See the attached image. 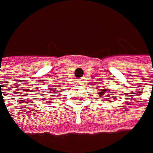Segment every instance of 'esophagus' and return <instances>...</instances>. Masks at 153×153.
I'll return each instance as SVG.
<instances>
[{"mask_svg": "<svg viewBox=\"0 0 153 153\" xmlns=\"http://www.w3.org/2000/svg\"><path fill=\"white\" fill-rule=\"evenodd\" d=\"M80 80H81V79H79V81H77V82H78V83H81V81H80Z\"/></svg>", "mask_w": 153, "mask_h": 153, "instance_id": "1", "label": "esophagus"}]
</instances>
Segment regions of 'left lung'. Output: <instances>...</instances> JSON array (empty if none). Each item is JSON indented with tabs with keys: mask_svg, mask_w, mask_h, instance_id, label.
Segmentation results:
<instances>
[{
	"mask_svg": "<svg viewBox=\"0 0 153 153\" xmlns=\"http://www.w3.org/2000/svg\"><path fill=\"white\" fill-rule=\"evenodd\" d=\"M98 92H99V93H98L99 96L100 97V98H102V97L105 95V93H107V94H108V93H111V90H108V89H100V90H99Z\"/></svg>",
	"mask_w": 153,
	"mask_h": 153,
	"instance_id": "8db88e82",
	"label": "left lung"
}]
</instances>
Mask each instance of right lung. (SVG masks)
I'll return each mask as SVG.
<instances>
[{
    "mask_svg": "<svg viewBox=\"0 0 153 153\" xmlns=\"http://www.w3.org/2000/svg\"><path fill=\"white\" fill-rule=\"evenodd\" d=\"M55 87H56V86H55ZM55 89H56V88H50V93H51V94H53V95H51V96H55V94H56V93H55Z\"/></svg>",
    "mask_w": 153,
    "mask_h": 153,
    "instance_id": "add662e5",
    "label": "right lung"
}]
</instances>
